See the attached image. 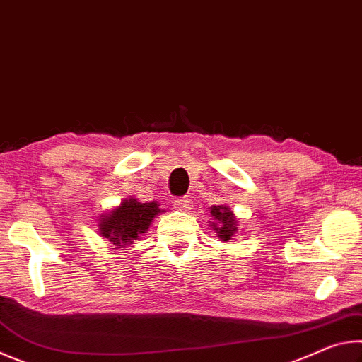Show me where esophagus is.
<instances>
[{"label": "esophagus", "mask_w": 362, "mask_h": 362, "mask_svg": "<svg viewBox=\"0 0 362 362\" xmlns=\"http://www.w3.org/2000/svg\"><path fill=\"white\" fill-rule=\"evenodd\" d=\"M174 207L179 211H188L192 209V201H189L188 196H182V198H177L174 201Z\"/></svg>", "instance_id": "obj_1"}]
</instances>
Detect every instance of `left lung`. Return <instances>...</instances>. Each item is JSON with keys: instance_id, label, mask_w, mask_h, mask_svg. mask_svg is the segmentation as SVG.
I'll list each match as a JSON object with an SVG mask.
<instances>
[{"instance_id": "8db88e82", "label": "left lung", "mask_w": 362, "mask_h": 362, "mask_svg": "<svg viewBox=\"0 0 362 362\" xmlns=\"http://www.w3.org/2000/svg\"><path fill=\"white\" fill-rule=\"evenodd\" d=\"M211 214L216 222H212V228L217 231L218 238L222 241H230L233 235L238 231L236 218L230 211V207L226 206H214L211 209Z\"/></svg>"}]
</instances>
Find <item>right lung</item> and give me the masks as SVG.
<instances>
[{"instance_id": "1", "label": "right lung", "mask_w": 362, "mask_h": 362, "mask_svg": "<svg viewBox=\"0 0 362 362\" xmlns=\"http://www.w3.org/2000/svg\"><path fill=\"white\" fill-rule=\"evenodd\" d=\"M161 211L156 203H139L124 199L118 209L100 220V235L115 246L126 247L148 230L153 217Z\"/></svg>"}]
</instances>
